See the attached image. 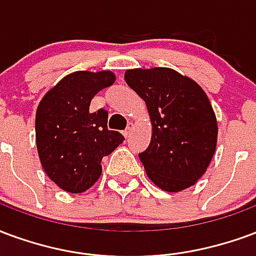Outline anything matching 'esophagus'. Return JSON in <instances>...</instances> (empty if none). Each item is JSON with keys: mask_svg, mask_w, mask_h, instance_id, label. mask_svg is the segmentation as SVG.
I'll return each instance as SVG.
<instances>
[{"mask_svg": "<svg viewBox=\"0 0 256 256\" xmlns=\"http://www.w3.org/2000/svg\"><path fill=\"white\" fill-rule=\"evenodd\" d=\"M134 128H135V126H134L132 122H130V124H128V128L124 130V136H126V138H130V134H132V130H134Z\"/></svg>", "mask_w": 256, "mask_h": 256, "instance_id": "esophagus-1", "label": "esophagus"}]
</instances>
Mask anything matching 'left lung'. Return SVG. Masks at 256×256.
Masks as SVG:
<instances>
[{
	"instance_id": "1",
	"label": "left lung",
	"mask_w": 256,
	"mask_h": 256,
	"mask_svg": "<svg viewBox=\"0 0 256 256\" xmlns=\"http://www.w3.org/2000/svg\"><path fill=\"white\" fill-rule=\"evenodd\" d=\"M124 78L150 116V146L139 154L148 178L166 192L192 187L217 147V117L206 92L170 68L128 69Z\"/></svg>"
}]
</instances>
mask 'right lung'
I'll return each instance as SVG.
<instances>
[{"label":"right lung","instance_id":"add662e5","mask_svg":"<svg viewBox=\"0 0 256 256\" xmlns=\"http://www.w3.org/2000/svg\"><path fill=\"white\" fill-rule=\"evenodd\" d=\"M112 70H76L44 95L35 114V139L40 165L52 182L70 194L94 186L102 158L120 146L124 136L108 130V112L91 113L94 95L114 83Z\"/></svg>","mask_w":256,"mask_h":256}]
</instances>
